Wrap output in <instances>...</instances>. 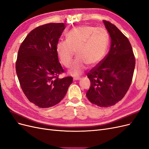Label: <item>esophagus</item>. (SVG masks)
I'll return each mask as SVG.
<instances>
[{
    "label": "esophagus",
    "instance_id": "esophagus-1",
    "mask_svg": "<svg viewBox=\"0 0 149 149\" xmlns=\"http://www.w3.org/2000/svg\"><path fill=\"white\" fill-rule=\"evenodd\" d=\"M81 79V78H73V80H74V81H76V80H80Z\"/></svg>",
    "mask_w": 149,
    "mask_h": 149
}]
</instances>
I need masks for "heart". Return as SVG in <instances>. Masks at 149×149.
Wrapping results in <instances>:
<instances>
[{
    "label": "heart",
    "instance_id": "heart-1",
    "mask_svg": "<svg viewBox=\"0 0 149 149\" xmlns=\"http://www.w3.org/2000/svg\"><path fill=\"white\" fill-rule=\"evenodd\" d=\"M109 42V35L105 29L83 25L70 30L66 34V40L57 43L56 50L61 63L66 68L71 65L76 50L78 56L72 63L70 73L78 76L86 65L93 66L103 59Z\"/></svg>",
    "mask_w": 149,
    "mask_h": 149
}]
</instances>
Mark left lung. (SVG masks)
Instances as JSON below:
<instances>
[{
    "label": "left lung",
    "mask_w": 149,
    "mask_h": 149,
    "mask_svg": "<svg viewBox=\"0 0 149 149\" xmlns=\"http://www.w3.org/2000/svg\"><path fill=\"white\" fill-rule=\"evenodd\" d=\"M111 43L107 55L87 74L91 86L88 100L102 107L114 105L127 92L132 80L136 59L128 38L111 22L103 20Z\"/></svg>",
    "instance_id": "obj_1"
}]
</instances>
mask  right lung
<instances>
[{
	"label": "right lung",
	"instance_id": "right-lung-1",
	"mask_svg": "<svg viewBox=\"0 0 149 149\" xmlns=\"http://www.w3.org/2000/svg\"><path fill=\"white\" fill-rule=\"evenodd\" d=\"M65 29L63 23L39 26L26 36L18 52L15 68L21 88L28 100L39 107L59 103L73 83L71 76L58 78L64 70L56 47Z\"/></svg>",
	"mask_w": 149,
	"mask_h": 149
}]
</instances>
